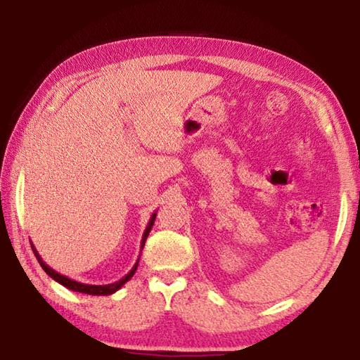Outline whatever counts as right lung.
<instances>
[{
  "label": "right lung",
  "instance_id": "obj_1",
  "mask_svg": "<svg viewBox=\"0 0 360 360\" xmlns=\"http://www.w3.org/2000/svg\"><path fill=\"white\" fill-rule=\"evenodd\" d=\"M155 216H157V212H154V214L150 216L149 222H148V227H146V230H144L143 240H141V251H143V248H144L146 240H148L152 225H154ZM32 248H33V252H34V255H36V259H38L39 265L42 266V270H44L49 276H51L52 279H56V281L60 283L62 285H65L66 289L75 290V292H82V294H89V295H111V294H114V292H117V290L122 288V285H124L127 281H130L131 276L135 275V271H136V268H138V262H139V259H138L136 264L133 265L131 270H130L129 273H127V275H125L124 278L119 279V281L111 283V284H103V285L84 284V283H77V281H75V279H71V278L65 276V275H60V273H57L56 270H53V268H51L47 264H44V260L41 259V255L38 254V251H36V248L33 246V243H32Z\"/></svg>",
  "mask_w": 360,
  "mask_h": 360
}]
</instances>
